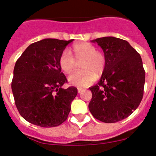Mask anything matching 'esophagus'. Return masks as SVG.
Wrapping results in <instances>:
<instances>
[{"instance_id": "1", "label": "esophagus", "mask_w": 156, "mask_h": 156, "mask_svg": "<svg viewBox=\"0 0 156 156\" xmlns=\"http://www.w3.org/2000/svg\"><path fill=\"white\" fill-rule=\"evenodd\" d=\"M83 89H80V88H78V93H81L82 92H83Z\"/></svg>"}]
</instances>
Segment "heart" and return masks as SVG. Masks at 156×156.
<instances>
[{
  "label": "heart",
  "mask_w": 156,
  "mask_h": 156,
  "mask_svg": "<svg viewBox=\"0 0 156 156\" xmlns=\"http://www.w3.org/2000/svg\"><path fill=\"white\" fill-rule=\"evenodd\" d=\"M74 56L68 50L61 53L58 64L64 73H71L76 65V60L82 61V70L76 71L69 75L68 81L71 85L83 87L92 84L96 78H99L105 70L106 60L101 52L97 51L95 46L88 42H80L73 47ZM75 58H74V57Z\"/></svg>",
  "instance_id": "obj_1"
}]
</instances>
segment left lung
Segmentation results:
<instances>
[{"instance_id":"obj_1","label":"left lung","mask_w":156,"mask_h":156,"mask_svg":"<svg viewBox=\"0 0 156 156\" xmlns=\"http://www.w3.org/2000/svg\"><path fill=\"white\" fill-rule=\"evenodd\" d=\"M103 49L106 60L101 80L90 87L89 108L93 117L105 123L122 120L140 104L145 71L141 55L124 39L105 37L93 39Z\"/></svg>"}]
</instances>
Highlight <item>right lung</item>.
<instances>
[{
	"label": "right lung",
	"instance_id": "1",
	"mask_svg": "<svg viewBox=\"0 0 156 156\" xmlns=\"http://www.w3.org/2000/svg\"><path fill=\"white\" fill-rule=\"evenodd\" d=\"M70 40L44 39L30 44L16 62L12 90L17 110L31 124L43 128L67 119L78 89L62 88L67 80L58 59Z\"/></svg>",
	"mask_w": 156,
	"mask_h": 156
}]
</instances>
